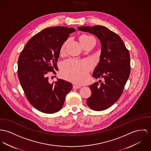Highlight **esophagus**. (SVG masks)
Returning a JSON list of instances; mask_svg holds the SVG:
<instances>
[{
    "label": "esophagus",
    "instance_id": "1",
    "mask_svg": "<svg viewBox=\"0 0 151 151\" xmlns=\"http://www.w3.org/2000/svg\"><path fill=\"white\" fill-rule=\"evenodd\" d=\"M73 88L75 89H79L80 88H81V86H78V85H73Z\"/></svg>",
    "mask_w": 151,
    "mask_h": 151
}]
</instances>
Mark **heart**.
I'll return each instance as SVG.
<instances>
[{"label": "heart", "mask_w": 151, "mask_h": 151, "mask_svg": "<svg viewBox=\"0 0 151 151\" xmlns=\"http://www.w3.org/2000/svg\"><path fill=\"white\" fill-rule=\"evenodd\" d=\"M79 41L84 47L91 41H95V38L90 35H83L80 37ZM68 41L64 42L60 48L61 55L65 53ZM93 68V64L88 60H76L68 59L65 60L61 65V75L65 79L78 83H82L87 77L88 73Z\"/></svg>", "instance_id": "heart-1"}]
</instances>
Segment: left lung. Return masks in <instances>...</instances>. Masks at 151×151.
I'll use <instances>...</instances> for the list:
<instances>
[{
    "mask_svg": "<svg viewBox=\"0 0 151 151\" xmlns=\"http://www.w3.org/2000/svg\"><path fill=\"white\" fill-rule=\"evenodd\" d=\"M78 29L95 35L101 41L100 60L93 76L103 78L104 81L89 86L91 95L87 99V104L93 110H104L116 102L123 92L130 72L129 52L121 37L104 26Z\"/></svg>",
    "mask_w": 151,
    "mask_h": 151,
    "instance_id": "1",
    "label": "left lung"
}]
</instances>
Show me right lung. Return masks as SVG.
<instances>
[{
	"instance_id": "right-lung-1",
	"label": "right lung",
	"mask_w": 151,
	"mask_h": 151,
	"mask_svg": "<svg viewBox=\"0 0 151 151\" xmlns=\"http://www.w3.org/2000/svg\"><path fill=\"white\" fill-rule=\"evenodd\" d=\"M75 29L50 27L34 35L26 44L18 61V76L26 98L38 110L47 114L62 108L72 84L62 79L50 84L47 74L55 72L60 50Z\"/></svg>"
}]
</instances>
